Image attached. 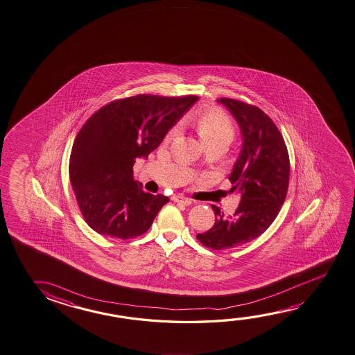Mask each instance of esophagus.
I'll return each instance as SVG.
<instances>
[{"label": "esophagus", "mask_w": 355, "mask_h": 355, "mask_svg": "<svg viewBox=\"0 0 355 355\" xmlns=\"http://www.w3.org/2000/svg\"><path fill=\"white\" fill-rule=\"evenodd\" d=\"M172 200L175 202V203H182L184 204V205H189V204H192V199L184 197L183 194H175V196L172 197Z\"/></svg>", "instance_id": "34e87169"}]
</instances>
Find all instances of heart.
<instances>
[{
	"label": "heart",
	"instance_id": "obj_1",
	"mask_svg": "<svg viewBox=\"0 0 355 355\" xmlns=\"http://www.w3.org/2000/svg\"><path fill=\"white\" fill-rule=\"evenodd\" d=\"M196 125L202 140L208 146L220 142L230 144V141L233 140V122L220 110L205 111L198 117ZM177 131L178 128H172L169 131L168 137H173Z\"/></svg>",
	"mask_w": 355,
	"mask_h": 355
}]
</instances>
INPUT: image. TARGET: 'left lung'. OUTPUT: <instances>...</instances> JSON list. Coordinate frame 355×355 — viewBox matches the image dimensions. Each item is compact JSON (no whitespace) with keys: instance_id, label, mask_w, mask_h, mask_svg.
Masks as SVG:
<instances>
[{"instance_id":"left-lung-1","label":"left lung","mask_w":355,"mask_h":355,"mask_svg":"<svg viewBox=\"0 0 355 355\" xmlns=\"http://www.w3.org/2000/svg\"><path fill=\"white\" fill-rule=\"evenodd\" d=\"M240 126L243 147L229 175L232 192L241 200L233 215L211 205L215 223L197 239L213 250L233 249L266 232L285 202L290 180V158L285 140L272 120L259 107L221 98Z\"/></svg>"}]
</instances>
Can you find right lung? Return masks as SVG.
I'll return each instance as SVG.
<instances>
[{
  "instance_id": "right-lung-1",
  "label": "right lung",
  "mask_w": 355,
  "mask_h": 355,
  "mask_svg": "<svg viewBox=\"0 0 355 355\" xmlns=\"http://www.w3.org/2000/svg\"><path fill=\"white\" fill-rule=\"evenodd\" d=\"M196 95H136L103 106L76 135L69 178L87 225L109 238L145 234L169 198L153 196L134 180V163L157 148L191 109Z\"/></svg>"
}]
</instances>
